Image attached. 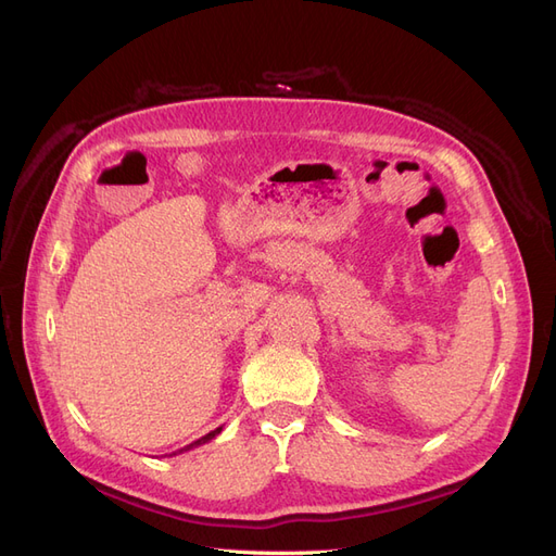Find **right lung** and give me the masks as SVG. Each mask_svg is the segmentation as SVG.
I'll return each mask as SVG.
<instances>
[{"instance_id": "obj_1", "label": "right lung", "mask_w": 556, "mask_h": 556, "mask_svg": "<svg viewBox=\"0 0 556 556\" xmlns=\"http://www.w3.org/2000/svg\"><path fill=\"white\" fill-rule=\"evenodd\" d=\"M223 431V427H217L215 431H211V433H206V435H201V439L199 441H194V443H190V445H185V447H180L178 452H188V450H192V447H199V445H204V443H208V441H213L215 439V435L217 433H220ZM176 454V452H174Z\"/></svg>"}]
</instances>
